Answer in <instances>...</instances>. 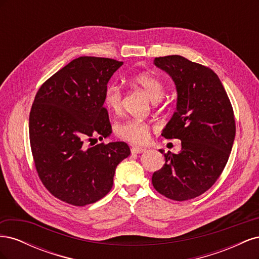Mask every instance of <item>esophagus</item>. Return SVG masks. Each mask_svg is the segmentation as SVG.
<instances>
[{
    "label": "esophagus",
    "mask_w": 259,
    "mask_h": 259,
    "mask_svg": "<svg viewBox=\"0 0 259 259\" xmlns=\"http://www.w3.org/2000/svg\"><path fill=\"white\" fill-rule=\"evenodd\" d=\"M146 150H147L146 148H142V147H133V148L131 149L132 153H143V152H145Z\"/></svg>",
    "instance_id": "esophagus-1"
}]
</instances>
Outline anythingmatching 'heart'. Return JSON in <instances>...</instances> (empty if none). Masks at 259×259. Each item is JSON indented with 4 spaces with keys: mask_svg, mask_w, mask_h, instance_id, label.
Instances as JSON below:
<instances>
[{
    "mask_svg": "<svg viewBox=\"0 0 259 259\" xmlns=\"http://www.w3.org/2000/svg\"><path fill=\"white\" fill-rule=\"evenodd\" d=\"M134 82L154 101L161 100L165 93L163 82L151 74H138L134 77ZM104 103L112 112H119L121 110L122 92L119 85L110 84L107 86L104 94ZM115 134L119 138L132 144H145L149 139V124L142 120L127 119L116 125Z\"/></svg>",
    "mask_w": 259,
    "mask_h": 259,
    "instance_id": "1",
    "label": "heart"
}]
</instances>
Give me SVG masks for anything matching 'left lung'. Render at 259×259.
<instances>
[{"label":"left lung","instance_id":"obj_1","mask_svg":"<svg viewBox=\"0 0 259 259\" xmlns=\"http://www.w3.org/2000/svg\"><path fill=\"white\" fill-rule=\"evenodd\" d=\"M153 64L176 86V111L162 136L182 140V150L160 149L165 164L153 173L152 185L170 200H190L208 190L228 162L236 137L233 109L211 69L179 55L156 57Z\"/></svg>","mask_w":259,"mask_h":259}]
</instances>
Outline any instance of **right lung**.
<instances>
[{
    "label": "right lung",
    "mask_w": 259,
    "mask_h": 259,
    "mask_svg": "<svg viewBox=\"0 0 259 259\" xmlns=\"http://www.w3.org/2000/svg\"><path fill=\"white\" fill-rule=\"evenodd\" d=\"M122 61L79 57L37 91L29 116L31 151L37 175L54 197L75 206L104 198L115 168L131 154L123 142L91 147L112 133L104 94Z\"/></svg>",
    "instance_id": "add662e5"
}]
</instances>
